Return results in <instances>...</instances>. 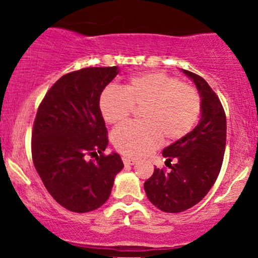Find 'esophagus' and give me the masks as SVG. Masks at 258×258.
<instances>
[{
	"mask_svg": "<svg viewBox=\"0 0 258 258\" xmlns=\"http://www.w3.org/2000/svg\"><path fill=\"white\" fill-rule=\"evenodd\" d=\"M122 161L126 166H132V165H135L136 162H137L135 159H130V158H122Z\"/></svg>",
	"mask_w": 258,
	"mask_h": 258,
	"instance_id": "1",
	"label": "esophagus"
}]
</instances>
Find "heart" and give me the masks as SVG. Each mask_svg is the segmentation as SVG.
Masks as SVG:
<instances>
[{
  "label": "heart",
  "instance_id": "b5f03b06",
  "mask_svg": "<svg viewBox=\"0 0 258 258\" xmlns=\"http://www.w3.org/2000/svg\"><path fill=\"white\" fill-rule=\"evenodd\" d=\"M133 106H143L142 123L115 130L112 143L123 155L139 158L156 149L162 137L167 142L184 137L199 119L201 102L195 88L160 72L139 74L122 90L110 86L100 94V111L110 125L128 119Z\"/></svg>",
  "mask_w": 258,
  "mask_h": 258
}]
</instances>
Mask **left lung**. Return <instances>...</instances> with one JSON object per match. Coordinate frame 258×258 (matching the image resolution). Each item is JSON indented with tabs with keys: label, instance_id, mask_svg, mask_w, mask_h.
Wrapping results in <instances>:
<instances>
[{
	"label": "left lung",
	"instance_id": "obj_1",
	"mask_svg": "<svg viewBox=\"0 0 258 258\" xmlns=\"http://www.w3.org/2000/svg\"><path fill=\"white\" fill-rule=\"evenodd\" d=\"M200 96V120L193 131L166 147L162 155L176 160L170 171L154 168L144 183L148 199L168 214L185 211L205 198L220 173L227 138L223 106L209 84L197 74L182 69Z\"/></svg>",
	"mask_w": 258,
	"mask_h": 258
}]
</instances>
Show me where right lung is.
I'll use <instances>...</instances> for the list:
<instances>
[{
	"label": "right lung",
	"instance_id": "obj_1",
	"mask_svg": "<svg viewBox=\"0 0 258 258\" xmlns=\"http://www.w3.org/2000/svg\"><path fill=\"white\" fill-rule=\"evenodd\" d=\"M119 73V67H105L67 74L38 106L32 160L48 193L69 211L84 214L102 206L123 168L119 154H103L108 137L99 108L103 90Z\"/></svg>",
	"mask_w": 258,
	"mask_h": 258
}]
</instances>
